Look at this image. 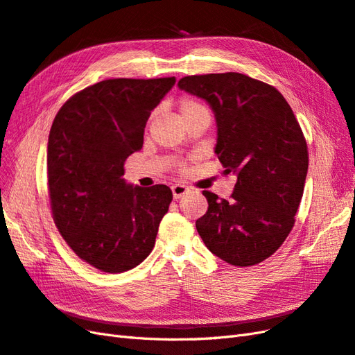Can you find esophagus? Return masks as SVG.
Masks as SVG:
<instances>
[{
  "label": "esophagus",
  "mask_w": 355,
  "mask_h": 355,
  "mask_svg": "<svg viewBox=\"0 0 355 355\" xmlns=\"http://www.w3.org/2000/svg\"><path fill=\"white\" fill-rule=\"evenodd\" d=\"M172 196H174V199H180L181 196H184L186 193H189V187L184 186V184H175L172 186Z\"/></svg>",
  "instance_id": "esophagus-1"
}]
</instances>
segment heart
I'll return each mask as SVG.
<instances>
[{"label": "heart", "instance_id": "heart-1", "mask_svg": "<svg viewBox=\"0 0 355 355\" xmlns=\"http://www.w3.org/2000/svg\"><path fill=\"white\" fill-rule=\"evenodd\" d=\"M178 110H180L181 117L184 119L186 123L189 120L199 119V117L211 120L209 107L204 103V101H200L195 96H183V98H181L180 103H178Z\"/></svg>", "mask_w": 355, "mask_h": 355}]
</instances>
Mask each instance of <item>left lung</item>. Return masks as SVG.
I'll return each instance as SVG.
<instances>
[{
  "mask_svg": "<svg viewBox=\"0 0 355 355\" xmlns=\"http://www.w3.org/2000/svg\"><path fill=\"white\" fill-rule=\"evenodd\" d=\"M178 87L216 113V153L236 184L229 199L204 190L196 229L207 248L234 266H252L275 252L295 226L305 189L308 146L278 90L239 73L187 76Z\"/></svg>",
  "mask_w": 355,
  "mask_h": 355,
  "instance_id": "left-lung-1",
  "label": "left lung"
}]
</instances>
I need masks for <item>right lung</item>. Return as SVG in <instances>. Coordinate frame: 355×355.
I'll return each mask as SVG.
<instances>
[{
	"mask_svg": "<svg viewBox=\"0 0 355 355\" xmlns=\"http://www.w3.org/2000/svg\"><path fill=\"white\" fill-rule=\"evenodd\" d=\"M175 77L110 78L74 94L47 146L52 217L68 247L107 273L138 266L155 247L172 200L168 186L132 187L125 160L141 150L147 120Z\"/></svg>",
	"mask_w": 355,
	"mask_h": 355,
	"instance_id": "obj_1",
	"label": "right lung"
}]
</instances>
